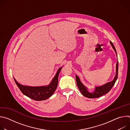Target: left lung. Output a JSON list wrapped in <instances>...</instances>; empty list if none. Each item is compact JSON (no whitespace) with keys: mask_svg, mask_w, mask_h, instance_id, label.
Instances as JSON below:
<instances>
[{"mask_svg":"<svg viewBox=\"0 0 130 130\" xmlns=\"http://www.w3.org/2000/svg\"><path fill=\"white\" fill-rule=\"evenodd\" d=\"M110 44H111V45H112V47L113 48V49H114L116 53V49H115L113 44L110 41ZM118 73V63L117 62L116 64V74L115 76L114 80L112 81L106 83V84H105L103 85L95 87V90L92 92H89L88 90V88L86 87H85L82 83L79 78L77 75H76L77 84V86L83 96H84L87 98H99V97L107 94V92H108L111 89V88L113 87V86L114 85V84L117 79Z\"/></svg>","mask_w":130,"mask_h":130,"instance_id":"1","label":"left lung"}]
</instances>
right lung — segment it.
I'll use <instances>...</instances> for the list:
<instances>
[{
  "instance_id": "obj_1",
  "label": "right lung",
  "mask_w": 130,
  "mask_h": 130,
  "mask_svg": "<svg viewBox=\"0 0 130 130\" xmlns=\"http://www.w3.org/2000/svg\"><path fill=\"white\" fill-rule=\"evenodd\" d=\"M63 67L59 68L55 76L48 85L42 86H28L23 85L18 83L14 79V81L22 93L28 97L36 100L42 101L50 98L57 88L58 84V76Z\"/></svg>"
}]
</instances>
